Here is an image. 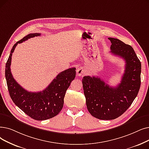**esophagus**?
<instances>
[{"label":"esophagus","mask_w":149,"mask_h":149,"mask_svg":"<svg viewBox=\"0 0 149 149\" xmlns=\"http://www.w3.org/2000/svg\"><path fill=\"white\" fill-rule=\"evenodd\" d=\"M76 73H77V76H81L83 74H85V70L83 68H78L77 69Z\"/></svg>","instance_id":"esophagus-1"}]
</instances>
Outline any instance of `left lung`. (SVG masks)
Returning <instances> with one entry per match:
<instances>
[{"label": "left lung", "mask_w": 149, "mask_h": 149, "mask_svg": "<svg viewBox=\"0 0 149 149\" xmlns=\"http://www.w3.org/2000/svg\"><path fill=\"white\" fill-rule=\"evenodd\" d=\"M111 53L125 61L124 74L116 87L108 85L98 77L85 76L82 84L88 110L102 120L118 118L130 107L141 85V64L130 45L118 39L108 38Z\"/></svg>", "instance_id": "8db88e82"}]
</instances>
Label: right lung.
<instances>
[{
    "instance_id": "obj_1",
    "label": "right lung",
    "mask_w": 149,
    "mask_h": 149,
    "mask_svg": "<svg viewBox=\"0 0 149 149\" xmlns=\"http://www.w3.org/2000/svg\"><path fill=\"white\" fill-rule=\"evenodd\" d=\"M40 33H30L17 41L13 47L5 66V78L12 100L15 105L32 119L44 120L52 118L63 108L64 98L70 82L75 77V68L63 71L42 91L29 92L16 82L11 72L12 54L19 43L30 38L40 36Z\"/></svg>"
}]
</instances>
